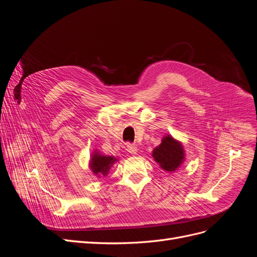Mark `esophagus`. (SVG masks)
<instances>
[{
	"label": "esophagus",
	"mask_w": 257,
	"mask_h": 257,
	"mask_svg": "<svg viewBox=\"0 0 257 257\" xmlns=\"http://www.w3.org/2000/svg\"><path fill=\"white\" fill-rule=\"evenodd\" d=\"M127 151L131 154L135 155V154H137V147L134 146V145H132V144H127Z\"/></svg>",
	"instance_id": "34e87169"
}]
</instances>
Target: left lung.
I'll return each mask as SVG.
<instances>
[{"mask_svg": "<svg viewBox=\"0 0 257 257\" xmlns=\"http://www.w3.org/2000/svg\"><path fill=\"white\" fill-rule=\"evenodd\" d=\"M152 157L162 169L173 173L182 165L185 160V153L180 142L172 135H165L162 138L161 145L153 149Z\"/></svg>", "mask_w": 257, "mask_h": 257, "instance_id": "8db88e82", "label": "left lung"}]
</instances>
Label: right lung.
<instances>
[{"mask_svg": "<svg viewBox=\"0 0 257 257\" xmlns=\"http://www.w3.org/2000/svg\"><path fill=\"white\" fill-rule=\"evenodd\" d=\"M116 161H118L116 158L110 157V155H103L95 150L91 155L89 166L96 177H105L109 173L111 166Z\"/></svg>", "mask_w": 257, "mask_h": 257, "instance_id": "obj_1", "label": "right lung"}]
</instances>
